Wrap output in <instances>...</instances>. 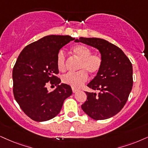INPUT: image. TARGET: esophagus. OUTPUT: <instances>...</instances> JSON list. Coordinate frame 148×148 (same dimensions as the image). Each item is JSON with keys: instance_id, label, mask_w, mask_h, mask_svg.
<instances>
[{"instance_id": "esophagus-1", "label": "esophagus", "mask_w": 148, "mask_h": 148, "mask_svg": "<svg viewBox=\"0 0 148 148\" xmlns=\"http://www.w3.org/2000/svg\"><path fill=\"white\" fill-rule=\"evenodd\" d=\"M72 90H73V92H77L78 90H79V89H77V88H73V87L72 88Z\"/></svg>"}]
</instances>
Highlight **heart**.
I'll return each mask as SVG.
<instances>
[{
  "mask_svg": "<svg viewBox=\"0 0 148 148\" xmlns=\"http://www.w3.org/2000/svg\"><path fill=\"white\" fill-rule=\"evenodd\" d=\"M72 51L80 59L77 72H69L62 77V82L73 88H79L88 79V72L95 75L100 71L103 59L98 53H91V49L82 45H75L72 48ZM57 66L60 71H63L66 68V55L62 50L57 55Z\"/></svg>",
  "mask_w": 148,
  "mask_h": 148,
  "instance_id": "heart-1",
  "label": "heart"
}]
</instances>
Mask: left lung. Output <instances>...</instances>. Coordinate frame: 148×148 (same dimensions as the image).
I'll list each match as a JSON object with an SVG mask.
<instances>
[{"label":"left lung","instance_id":"8db88e82","mask_svg":"<svg viewBox=\"0 0 148 148\" xmlns=\"http://www.w3.org/2000/svg\"><path fill=\"white\" fill-rule=\"evenodd\" d=\"M99 50L103 59L102 66L87 86L100 92H86L87 100L82 105L86 114L93 119L110 118L123 108L132 90V65L121 49L101 38L75 39Z\"/></svg>","mask_w":148,"mask_h":148}]
</instances>
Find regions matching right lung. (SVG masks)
Returning <instances> with one entry per match:
<instances>
[{
  "mask_svg": "<svg viewBox=\"0 0 148 148\" xmlns=\"http://www.w3.org/2000/svg\"><path fill=\"white\" fill-rule=\"evenodd\" d=\"M75 38L51 35L23 49L12 72L14 98L29 117L36 121H48L57 116L64 101L72 95L69 85L61 84L57 66L60 49ZM50 83L56 88L47 89Z\"/></svg>",
  "mask_w": 148,
  "mask_h": 148,
  "instance_id": "add662e5",
  "label": "right lung"
}]
</instances>
